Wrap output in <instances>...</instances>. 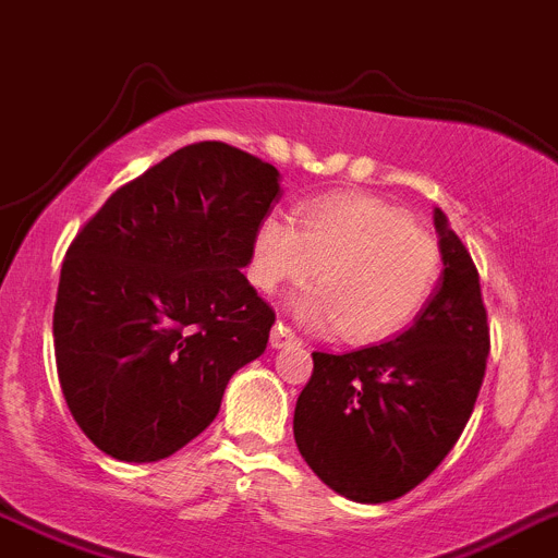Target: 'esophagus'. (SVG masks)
<instances>
[{
    "label": "esophagus",
    "mask_w": 558,
    "mask_h": 558,
    "mask_svg": "<svg viewBox=\"0 0 558 558\" xmlns=\"http://www.w3.org/2000/svg\"><path fill=\"white\" fill-rule=\"evenodd\" d=\"M269 343H272L275 350H289V347H300V343H303V341H300V338H296L294 332L289 330V327L280 325V322H278V325L272 327V336H269Z\"/></svg>",
    "instance_id": "obj_1"
}]
</instances>
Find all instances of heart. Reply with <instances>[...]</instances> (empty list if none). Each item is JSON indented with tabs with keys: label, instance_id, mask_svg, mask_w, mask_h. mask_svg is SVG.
<instances>
[{
	"label": "heart",
	"instance_id": "obj_1",
	"mask_svg": "<svg viewBox=\"0 0 558 558\" xmlns=\"http://www.w3.org/2000/svg\"><path fill=\"white\" fill-rule=\"evenodd\" d=\"M440 244L404 211L366 195L316 201L296 220L267 215L253 236L250 280L262 291L319 286L294 300V314L314 330H341L372 343L408 327L440 278Z\"/></svg>",
	"mask_w": 558,
	"mask_h": 558
}]
</instances>
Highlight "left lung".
<instances>
[{"label":"left lung","instance_id":"left-lung-1","mask_svg":"<svg viewBox=\"0 0 558 558\" xmlns=\"http://www.w3.org/2000/svg\"><path fill=\"white\" fill-rule=\"evenodd\" d=\"M444 275L410 330L366 350L314 352L294 440L338 496L385 504L418 487L465 429L482 388L490 325L476 264L435 208Z\"/></svg>","mask_w":558,"mask_h":558}]
</instances>
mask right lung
<instances>
[{
  "label": "right lung",
  "instance_id": "right-lung-1",
  "mask_svg": "<svg viewBox=\"0 0 558 558\" xmlns=\"http://www.w3.org/2000/svg\"><path fill=\"white\" fill-rule=\"evenodd\" d=\"M258 156L206 140L107 197L60 269L54 357L68 410L104 454L156 462L220 413L228 379L267 350L275 311L247 283L280 195Z\"/></svg>",
  "mask_w": 558,
  "mask_h": 558
}]
</instances>
